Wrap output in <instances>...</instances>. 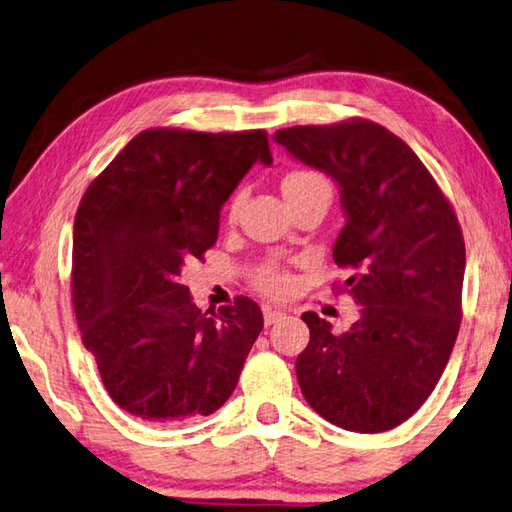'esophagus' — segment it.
I'll return each mask as SVG.
<instances>
[{"mask_svg": "<svg viewBox=\"0 0 512 512\" xmlns=\"http://www.w3.org/2000/svg\"><path fill=\"white\" fill-rule=\"evenodd\" d=\"M284 311H280V309H271V306H264V322L266 324H275V322H280L282 318H284Z\"/></svg>", "mask_w": 512, "mask_h": 512, "instance_id": "34e87169", "label": "esophagus"}]
</instances>
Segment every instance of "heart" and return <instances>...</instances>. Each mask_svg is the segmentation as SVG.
Instances as JSON below:
<instances>
[{"label": "heart", "instance_id": "heart-1", "mask_svg": "<svg viewBox=\"0 0 512 512\" xmlns=\"http://www.w3.org/2000/svg\"><path fill=\"white\" fill-rule=\"evenodd\" d=\"M318 188H329V183L322 174L313 172V170H293V172H288L284 176V181H282V190H284L286 199H295L304 192H311V190H318ZM239 206H241V194H235V197H232V201H230V208H228L230 217L237 215ZM255 284L268 295L282 297L293 288V277L288 275L286 271H282L280 266L271 264V266H264L262 271H257Z\"/></svg>", "mask_w": 512, "mask_h": 512}]
</instances>
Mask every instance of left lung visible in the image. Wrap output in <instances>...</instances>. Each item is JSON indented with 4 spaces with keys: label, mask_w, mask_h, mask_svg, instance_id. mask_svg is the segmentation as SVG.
Returning <instances> with one entry per match:
<instances>
[{
    "label": "left lung",
    "mask_w": 512,
    "mask_h": 512,
    "mask_svg": "<svg viewBox=\"0 0 512 512\" xmlns=\"http://www.w3.org/2000/svg\"><path fill=\"white\" fill-rule=\"evenodd\" d=\"M293 159L338 183L345 228L333 262L360 318L345 333L306 311L295 360L302 394L329 423L376 434L407 421L439 383L461 324L466 244L448 199L410 145L353 118L275 132Z\"/></svg>",
    "instance_id": "obj_1"
}]
</instances>
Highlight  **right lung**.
<instances>
[{
  "mask_svg": "<svg viewBox=\"0 0 512 512\" xmlns=\"http://www.w3.org/2000/svg\"><path fill=\"white\" fill-rule=\"evenodd\" d=\"M257 161L273 163L262 129H145L82 197L73 309L120 410L174 425L217 412L235 392L262 309L241 295L203 313L179 275L215 246L221 206Z\"/></svg>",
  "mask_w": 512,
  "mask_h": 512,
  "instance_id": "1",
  "label": "right lung"
}]
</instances>
